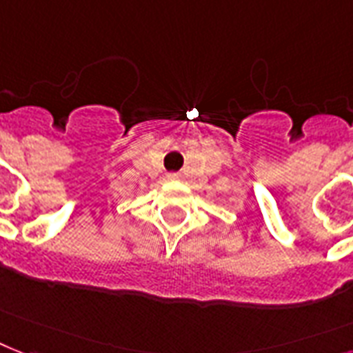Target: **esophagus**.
I'll return each instance as SVG.
<instances>
[{
    "instance_id": "1",
    "label": "esophagus",
    "mask_w": 353,
    "mask_h": 353,
    "mask_svg": "<svg viewBox=\"0 0 353 353\" xmlns=\"http://www.w3.org/2000/svg\"><path fill=\"white\" fill-rule=\"evenodd\" d=\"M168 179H171V180H174V179H179V174H168Z\"/></svg>"
}]
</instances>
